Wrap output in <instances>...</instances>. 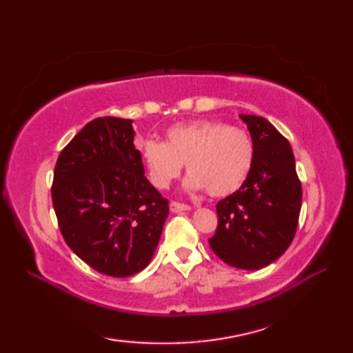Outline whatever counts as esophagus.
I'll list each match as a JSON object with an SVG mask.
<instances>
[{
	"mask_svg": "<svg viewBox=\"0 0 353 353\" xmlns=\"http://www.w3.org/2000/svg\"><path fill=\"white\" fill-rule=\"evenodd\" d=\"M170 209L172 212H182V211H190L191 206L185 205V203H179V201H171Z\"/></svg>",
	"mask_w": 353,
	"mask_h": 353,
	"instance_id": "34e87169",
	"label": "esophagus"
}]
</instances>
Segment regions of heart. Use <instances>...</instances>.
Masks as SVG:
<instances>
[{
	"instance_id": "b5f03b06",
	"label": "heart",
	"mask_w": 353,
	"mask_h": 353,
	"mask_svg": "<svg viewBox=\"0 0 353 353\" xmlns=\"http://www.w3.org/2000/svg\"><path fill=\"white\" fill-rule=\"evenodd\" d=\"M138 150L156 188L170 186L185 163L190 172L186 188L206 190L212 197H226L241 188L254 161L250 134L215 119L174 124L165 132V142L144 139Z\"/></svg>"
}]
</instances>
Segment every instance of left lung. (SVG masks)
Wrapping results in <instances>:
<instances>
[{
    "instance_id": "8db88e82",
    "label": "left lung",
    "mask_w": 353,
    "mask_h": 353,
    "mask_svg": "<svg viewBox=\"0 0 353 353\" xmlns=\"http://www.w3.org/2000/svg\"><path fill=\"white\" fill-rule=\"evenodd\" d=\"M239 118L250 132L254 161L241 188L216 203L219 226L209 245L232 267L259 270L282 256L294 238L302 185L288 139L265 118Z\"/></svg>"
}]
</instances>
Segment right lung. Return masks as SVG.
Returning <instances> with one entry per match:
<instances>
[{"instance_id": "1", "label": "right lung", "mask_w": 353, "mask_h": 353, "mask_svg": "<svg viewBox=\"0 0 353 353\" xmlns=\"http://www.w3.org/2000/svg\"><path fill=\"white\" fill-rule=\"evenodd\" d=\"M132 123L115 117L88 123L59 154L51 186L65 243L114 277L148 265L170 211L144 176Z\"/></svg>"}]
</instances>
